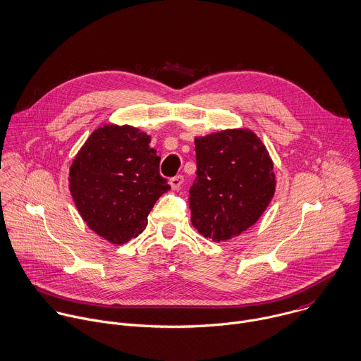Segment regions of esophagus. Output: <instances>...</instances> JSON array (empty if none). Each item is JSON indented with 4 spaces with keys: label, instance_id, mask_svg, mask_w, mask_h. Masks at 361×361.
<instances>
[{
    "label": "esophagus",
    "instance_id": "1",
    "mask_svg": "<svg viewBox=\"0 0 361 361\" xmlns=\"http://www.w3.org/2000/svg\"><path fill=\"white\" fill-rule=\"evenodd\" d=\"M182 183H183V176L182 175H176V176L169 179V185H171L172 189H179L182 186Z\"/></svg>",
    "mask_w": 361,
    "mask_h": 361
}]
</instances>
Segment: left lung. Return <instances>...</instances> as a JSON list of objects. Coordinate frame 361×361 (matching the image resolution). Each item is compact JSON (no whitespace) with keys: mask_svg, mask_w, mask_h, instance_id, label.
Listing matches in <instances>:
<instances>
[{"mask_svg":"<svg viewBox=\"0 0 361 361\" xmlns=\"http://www.w3.org/2000/svg\"><path fill=\"white\" fill-rule=\"evenodd\" d=\"M196 179L189 189L190 220L213 241L251 227L275 192L274 164L250 130H227L195 138Z\"/></svg>","mask_w":361,"mask_h":361,"instance_id":"1","label":"left lung"}]
</instances>
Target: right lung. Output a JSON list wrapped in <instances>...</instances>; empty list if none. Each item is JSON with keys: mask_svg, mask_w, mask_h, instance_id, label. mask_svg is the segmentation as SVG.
Instances as JSON below:
<instances>
[{"mask_svg": "<svg viewBox=\"0 0 361 361\" xmlns=\"http://www.w3.org/2000/svg\"><path fill=\"white\" fill-rule=\"evenodd\" d=\"M149 142L138 128L107 124L92 133L71 166V193L80 216L113 244L141 234L155 202L171 189Z\"/></svg>", "mask_w": 361, "mask_h": 361, "instance_id": "add662e5", "label": "right lung"}]
</instances>
